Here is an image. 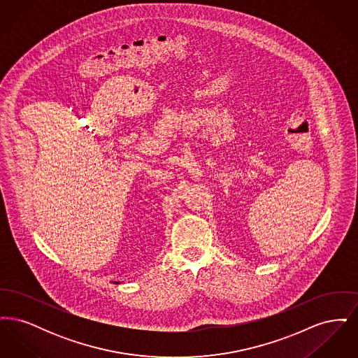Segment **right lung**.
<instances>
[{"label":"right lung","mask_w":358,"mask_h":358,"mask_svg":"<svg viewBox=\"0 0 358 358\" xmlns=\"http://www.w3.org/2000/svg\"><path fill=\"white\" fill-rule=\"evenodd\" d=\"M115 283H118V282H115Z\"/></svg>","instance_id":"1"}]
</instances>
